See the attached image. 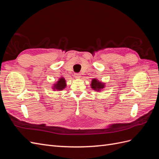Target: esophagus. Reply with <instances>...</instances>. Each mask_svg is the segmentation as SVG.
<instances>
[{"label": "esophagus", "instance_id": "1", "mask_svg": "<svg viewBox=\"0 0 159 159\" xmlns=\"http://www.w3.org/2000/svg\"><path fill=\"white\" fill-rule=\"evenodd\" d=\"M74 77H75V78H80L81 75L79 74H74Z\"/></svg>", "mask_w": 159, "mask_h": 159}]
</instances>
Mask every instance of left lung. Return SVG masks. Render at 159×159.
I'll return each instance as SVG.
<instances>
[{
    "instance_id": "1",
    "label": "left lung",
    "mask_w": 159,
    "mask_h": 159,
    "mask_svg": "<svg viewBox=\"0 0 159 159\" xmlns=\"http://www.w3.org/2000/svg\"><path fill=\"white\" fill-rule=\"evenodd\" d=\"M91 88H92L93 90L95 91H101V89H103L105 87V85L103 83H102L101 81H99L97 79H93L92 81H91Z\"/></svg>"
}]
</instances>
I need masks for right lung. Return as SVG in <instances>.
I'll return each mask as SVG.
<instances>
[{
    "label": "right lung",
    "instance_id": "1",
    "mask_svg": "<svg viewBox=\"0 0 159 159\" xmlns=\"http://www.w3.org/2000/svg\"><path fill=\"white\" fill-rule=\"evenodd\" d=\"M66 80L63 77H61V78H60L59 80L57 81V83L54 84V87H53V89L61 91L62 89H64L66 88Z\"/></svg>",
    "mask_w": 159,
    "mask_h": 159
}]
</instances>
